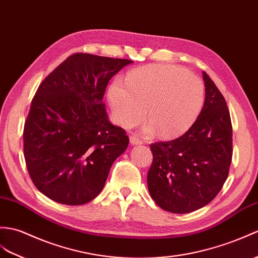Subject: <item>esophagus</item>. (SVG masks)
<instances>
[{"instance_id":"esophagus-1","label":"esophagus","mask_w":258,"mask_h":258,"mask_svg":"<svg viewBox=\"0 0 258 258\" xmlns=\"http://www.w3.org/2000/svg\"><path fill=\"white\" fill-rule=\"evenodd\" d=\"M130 142H131L132 145H137V144H142L143 143L140 137L136 136V135H132L130 137Z\"/></svg>"}]
</instances>
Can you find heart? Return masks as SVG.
I'll use <instances>...</instances> for the list:
<instances>
[{
    "instance_id": "b5f03b06",
    "label": "heart",
    "mask_w": 258,
    "mask_h": 258,
    "mask_svg": "<svg viewBox=\"0 0 258 258\" xmlns=\"http://www.w3.org/2000/svg\"><path fill=\"white\" fill-rule=\"evenodd\" d=\"M107 97L123 126L141 121L146 107V128L172 136L195 122L205 100V87L199 77L178 66L153 64L130 71L125 85L113 82Z\"/></svg>"
}]
</instances>
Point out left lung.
I'll return each mask as SVG.
<instances>
[{
    "mask_svg": "<svg viewBox=\"0 0 258 258\" xmlns=\"http://www.w3.org/2000/svg\"><path fill=\"white\" fill-rule=\"evenodd\" d=\"M203 80L205 104L191 127L175 140L151 144L149 194L171 213H189L207 206L229 176L233 154L229 107L205 71Z\"/></svg>",
    "mask_w": 258,
    "mask_h": 258,
    "instance_id": "obj_1",
    "label": "left lung"
}]
</instances>
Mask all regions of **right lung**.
<instances>
[{
    "label": "right lung",
    "instance_id": "right-lung-1",
    "mask_svg": "<svg viewBox=\"0 0 258 258\" xmlns=\"http://www.w3.org/2000/svg\"><path fill=\"white\" fill-rule=\"evenodd\" d=\"M128 59L77 52L41 81L24 124V157L35 187L68 206L93 200L112 164L128 146L102 102Z\"/></svg>",
    "mask_w": 258,
    "mask_h": 258
}]
</instances>
